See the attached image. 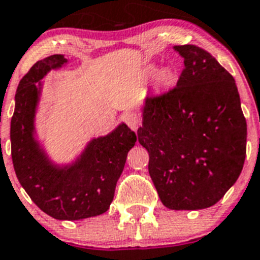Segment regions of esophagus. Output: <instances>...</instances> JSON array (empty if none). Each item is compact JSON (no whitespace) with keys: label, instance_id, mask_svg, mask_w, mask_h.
<instances>
[{"label":"esophagus","instance_id":"esophagus-1","mask_svg":"<svg viewBox=\"0 0 260 260\" xmlns=\"http://www.w3.org/2000/svg\"><path fill=\"white\" fill-rule=\"evenodd\" d=\"M125 121H127L128 127L133 131H137L140 125H141V117H140V115L137 112H129V114H127Z\"/></svg>","mask_w":260,"mask_h":260}]
</instances>
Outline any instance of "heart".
Segmentation results:
<instances>
[{
	"label": "heart",
	"mask_w": 260,
	"mask_h": 260,
	"mask_svg": "<svg viewBox=\"0 0 260 260\" xmlns=\"http://www.w3.org/2000/svg\"><path fill=\"white\" fill-rule=\"evenodd\" d=\"M174 78H175V73H174V71L171 68H166V69H164V71L159 73V81H161L162 83L173 82Z\"/></svg>",
	"instance_id": "1"
}]
</instances>
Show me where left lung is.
Masks as SVG:
<instances>
[{
	"label": "left lung",
	"mask_w": 260,
	"mask_h": 260,
	"mask_svg": "<svg viewBox=\"0 0 260 260\" xmlns=\"http://www.w3.org/2000/svg\"><path fill=\"white\" fill-rule=\"evenodd\" d=\"M177 86L148 95L140 144L162 204L177 211L212 207L236 183L246 157L247 125L233 76L193 44Z\"/></svg>",
	"instance_id": "8db88e82"
}]
</instances>
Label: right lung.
<instances>
[{
  "mask_svg": "<svg viewBox=\"0 0 260 260\" xmlns=\"http://www.w3.org/2000/svg\"><path fill=\"white\" fill-rule=\"evenodd\" d=\"M67 62L52 55L35 62L18 85L11 117V158L19 183L44 213L57 220H81L106 212L136 133L121 124L108 136L92 140L80 161L57 169L34 139V116L39 82L51 69Z\"/></svg>",
  "mask_w": 260,
  "mask_h": 260,
  "instance_id": "obj_1",
  "label": "right lung"
}]
</instances>
